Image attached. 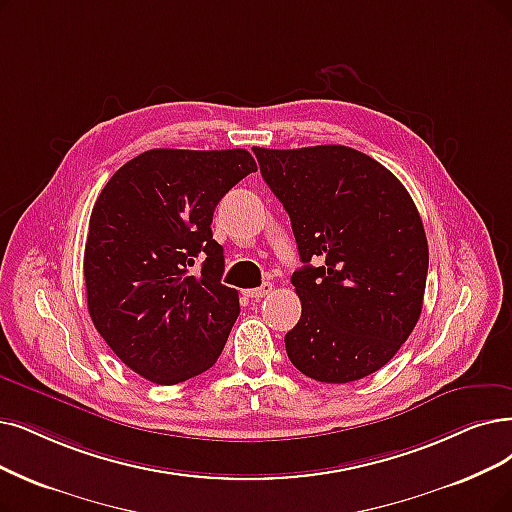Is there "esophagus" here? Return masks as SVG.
I'll return each instance as SVG.
<instances>
[{
	"label": "esophagus",
	"mask_w": 512,
	"mask_h": 512,
	"mask_svg": "<svg viewBox=\"0 0 512 512\" xmlns=\"http://www.w3.org/2000/svg\"><path fill=\"white\" fill-rule=\"evenodd\" d=\"M271 292H273V283H271V281H267V283H262L260 288L245 290V296H248V298H254V300H260V298H264V296H269Z\"/></svg>",
	"instance_id": "obj_1"
}]
</instances>
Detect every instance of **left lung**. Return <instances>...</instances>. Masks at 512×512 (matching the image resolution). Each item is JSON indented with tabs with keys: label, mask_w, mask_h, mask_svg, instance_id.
I'll return each mask as SVG.
<instances>
[{
	"label": "left lung",
	"mask_w": 512,
	"mask_h": 512,
	"mask_svg": "<svg viewBox=\"0 0 512 512\" xmlns=\"http://www.w3.org/2000/svg\"><path fill=\"white\" fill-rule=\"evenodd\" d=\"M254 153L304 262L292 275L302 315L285 334L290 361L327 384L378 372L422 313L428 243L414 199L393 172L351 147Z\"/></svg>",
	"instance_id": "1"
}]
</instances>
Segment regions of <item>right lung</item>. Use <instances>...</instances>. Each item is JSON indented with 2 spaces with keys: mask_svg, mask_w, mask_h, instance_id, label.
I'll return each instance as SVG.
<instances>
[{
  "mask_svg": "<svg viewBox=\"0 0 512 512\" xmlns=\"http://www.w3.org/2000/svg\"><path fill=\"white\" fill-rule=\"evenodd\" d=\"M252 172L245 149H151L100 191L84 254L88 311L111 351L142 378L178 384L220 357L239 296L220 283L224 256L212 216Z\"/></svg>",
  "mask_w": 512,
  "mask_h": 512,
  "instance_id": "obj_1",
  "label": "right lung"
}]
</instances>
